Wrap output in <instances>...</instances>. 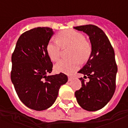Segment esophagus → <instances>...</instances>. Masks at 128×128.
<instances>
[{
  "mask_svg": "<svg viewBox=\"0 0 128 128\" xmlns=\"http://www.w3.org/2000/svg\"><path fill=\"white\" fill-rule=\"evenodd\" d=\"M74 78V76H68V80H69V82H70V81H72V79H73Z\"/></svg>",
  "mask_w": 128,
  "mask_h": 128,
  "instance_id": "34e87169",
  "label": "esophagus"
}]
</instances>
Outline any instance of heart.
I'll return each mask as SVG.
<instances>
[{"label":"heart","instance_id":"obj_1","mask_svg":"<svg viewBox=\"0 0 128 128\" xmlns=\"http://www.w3.org/2000/svg\"><path fill=\"white\" fill-rule=\"evenodd\" d=\"M62 46L71 47L69 59H62L55 65L58 72L70 74L79 69L81 62L86 61L90 56L92 47L84 35L74 30H68L58 34V41L50 40L46 46L48 54L52 60H58L60 56Z\"/></svg>","mask_w":128,"mask_h":128}]
</instances>
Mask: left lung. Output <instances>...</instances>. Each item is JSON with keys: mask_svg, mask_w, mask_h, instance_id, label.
Returning a JSON list of instances; mask_svg holds the SVG:
<instances>
[{"mask_svg": "<svg viewBox=\"0 0 128 128\" xmlns=\"http://www.w3.org/2000/svg\"><path fill=\"white\" fill-rule=\"evenodd\" d=\"M74 28L86 33L92 45L87 64L78 72L89 81L80 78L82 87L75 92V96L83 109L94 112L104 108L115 91L118 68L114 50L104 31L96 26L86 24Z\"/></svg>", "mask_w": 128, "mask_h": 128, "instance_id": "8db88e82", "label": "left lung"}]
</instances>
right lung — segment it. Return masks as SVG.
I'll use <instances>...</instances> for the list:
<instances>
[{
	"instance_id": "right-lung-1",
	"label": "right lung",
	"mask_w": 128,
	"mask_h": 128,
	"mask_svg": "<svg viewBox=\"0 0 128 128\" xmlns=\"http://www.w3.org/2000/svg\"><path fill=\"white\" fill-rule=\"evenodd\" d=\"M54 32L38 27L21 34L12 56L11 80L24 105L36 111L48 109L56 101L60 86L68 80L63 73L49 76L52 63L46 46Z\"/></svg>"
}]
</instances>
